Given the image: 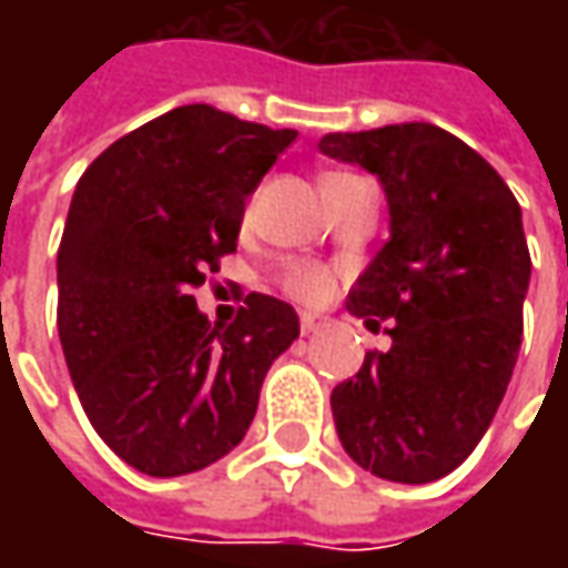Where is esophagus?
<instances>
[{
  "mask_svg": "<svg viewBox=\"0 0 568 568\" xmlns=\"http://www.w3.org/2000/svg\"><path fill=\"white\" fill-rule=\"evenodd\" d=\"M318 328H322L318 316H313V313H300V332H303V335H313Z\"/></svg>",
  "mask_w": 568,
  "mask_h": 568,
  "instance_id": "obj_1",
  "label": "esophagus"
}]
</instances>
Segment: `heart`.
Here are the masks:
<instances>
[{"instance_id":"1","label":"heart","mask_w":568,"mask_h":568,"mask_svg":"<svg viewBox=\"0 0 568 568\" xmlns=\"http://www.w3.org/2000/svg\"><path fill=\"white\" fill-rule=\"evenodd\" d=\"M335 176H341V173H335ZM281 291L300 300V303H322L332 294V272L325 265H316V262H291L281 272Z\"/></svg>"}]
</instances>
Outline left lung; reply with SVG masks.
<instances>
[{
  "instance_id": "8db88e82",
  "label": "left lung",
  "mask_w": 568,
  "mask_h": 568,
  "mask_svg": "<svg viewBox=\"0 0 568 568\" xmlns=\"http://www.w3.org/2000/svg\"><path fill=\"white\" fill-rule=\"evenodd\" d=\"M318 148L376 173L392 214L347 294L392 347L335 385L341 446L385 480H439L484 439L513 379L531 277L521 207L474 148L429 122L335 132Z\"/></svg>"
}]
</instances>
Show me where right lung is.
<instances>
[{"instance_id":"add662e5","label":"right lung","mask_w":568,"mask_h":568,"mask_svg":"<svg viewBox=\"0 0 568 568\" xmlns=\"http://www.w3.org/2000/svg\"><path fill=\"white\" fill-rule=\"evenodd\" d=\"M294 139L189 103L116 139L78 180L55 258L59 341L91 426L142 474L224 458L300 335L284 300L250 294L230 325H211L192 296L236 252L246 195Z\"/></svg>"}]
</instances>
